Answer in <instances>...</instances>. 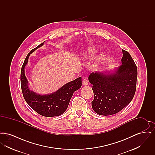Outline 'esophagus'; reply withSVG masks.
Instances as JSON below:
<instances>
[{"label": "esophagus", "instance_id": "1", "mask_svg": "<svg viewBox=\"0 0 155 155\" xmlns=\"http://www.w3.org/2000/svg\"><path fill=\"white\" fill-rule=\"evenodd\" d=\"M82 83L83 85H87L88 84V81L87 79L84 78V79H83V80L82 81Z\"/></svg>", "mask_w": 155, "mask_h": 155}]
</instances>
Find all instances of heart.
Wrapping results in <instances>:
<instances>
[{
	"label": "heart",
	"instance_id": "b5f03b06",
	"mask_svg": "<svg viewBox=\"0 0 155 155\" xmlns=\"http://www.w3.org/2000/svg\"><path fill=\"white\" fill-rule=\"evenodd\" d=\"M96 52V49L94 46H91L89 48L88 51L84 54V57L86 59H88L89 58L94 56Z\"/></svg>",
	"mask_w": 155,
	"mask_h": 155
}]
</instances>
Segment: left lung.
Masks as SVG:
<instances>
[{"label":"left lung","mask_w":155,"mask_h":155,"mask_svg":"<svg viewBox=\"0 0 155 155\" xmlns=\"http://www.w3.org/2000/svg\"><path fill=\"white\" fill-rule=\"evenodd\" d=\"M123 54L122 64L113 73L96 72L89 76L94 94L92 107L99 115L117 113L131 102L135 95L137 67L128 52L123 50Z\"/></svg>","instance_id":"left-lung-1"}]
</instances>
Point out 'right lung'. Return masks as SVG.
<instances>
[{"label": "right lung", "instance_id": "obj_1", "mask_svg": "<svg viewBox=\"0 0 155 155\" xmlns=\"http://www.w3.org/2000/svg\"><path fill=\"white\" fill-rule=\"evenodd\" d=\"M43 45L44 42L32 49L24 61L20 75L22 95L26 102L39 114L45 117L59 116L66 110L74 91L81 88V77L67 83L51 94L41 95L30 91L24 73V68L28 63L30 54Z\"/></svg>", "mask_w": 155, "mask_h": 155}]
</instances>
